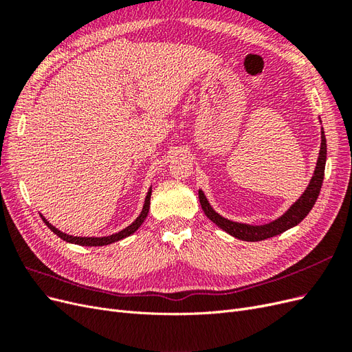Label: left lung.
<instances>
[{"mask_svg":"<svg viewBox=\"0 0 352 352\" xmlns=\"http://www.w3.org/2000/svg\"><path fill=\"white\" fill-rule=\"evenodd\" d=\"M326 154H327V148H326V136L322 129V146H320V153H318V160H317V166L314 170V175L310 180V185L307 186L305 192L300 197L295 204L287 210L285 214L279 219H276L272 223H267V225H261V226H251V225H243V223H236V221H230L225 217H221L220 214L211 208L208 204V201L206 195L202 194V190L198 192L201 207L204 210L206 216L216 225L228 232L229 235L235 236L242 241H248V242H257V241H264L267 238L280 235L285 230L291 229L296 226L298 223H301L308 212L311 211L313 206L316 204V201L318 198V194H320L322 184H323V177H324V166H326Z\"/></svg>","mask_w":352,"mask_h":352,"instance_id":"8db88e82","label":"left lung"}]
</instances>
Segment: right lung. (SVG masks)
<instances>
[{
    "instance_id": "right-lung-1",
    "label": "right lung",
    "mask_w": 352,
    "mask_h": 352,
    "mask_svg": "<svg viewBox=\"0 0 352 352\" xmlns=\"http://www.w3.org/2000/svg\"><path fill=\"white\" fill-rule=\"evenodd\" d=\"M150 201H151V189L148 190L146 198H145V204H144V208H142V211H141V214L138 216V219L132 223V225L127 226V228L123 229V230H120L119 233H114V235L102 236V238H80V236L66 235V233H63V232H60L58 229H56L54 226H52L50 221H47V220L44 219V216H41V217H42V220H44L45 225H47L52 232H54L58 238H61L63 241L70 242V243H78V245H82V247H102V245H109V243L120 241V239H123V238H127L129 235H132L133 232H136L138 228H140V226L142 225V223H144L145 217L148 216V211H150Z\"/></svg>"
}]
</instances>
